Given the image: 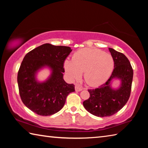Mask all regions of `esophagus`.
I'll list each match as a JSON object with an SVG mask.
<instances>
[{"label": "esophagus", "mask_w": 148, "mask_h": 148, "mask_svg": "<svg viewBox=\"0 0 148 148\" xmlns=\"http://www.w3.org/2000/svg\"><path fill=\"white\" fill-rule=\"evenodd\" d=\"M83 89V87H82L81 85H79L78 84H76L75 85V90L76 91H80Z\"/></svg>", "instance_id": "34e87169"}]
</instances>
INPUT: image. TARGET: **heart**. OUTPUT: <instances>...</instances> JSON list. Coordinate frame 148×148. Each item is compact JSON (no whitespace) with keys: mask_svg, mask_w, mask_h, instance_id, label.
I'll list each match as a JSON object with an SVG mask.
<instances>
[{"mask_svg":"<svg viewBox=\"0 0 148 148\" xmlns=\"http://www.w3.org/2000/svg\"><path fill=\"white\" fill-rule=\"evenodd\" d=\"M64 69L72 79H79L84 72V79L91 86L105 83L111 76L114 69V60L108 53L97 49L84 48L78 50L66 61Z\"/></svg>","mask_w":148,"mask_h":148,"instance_id":"obj_1","label":"heart"}]
</instances>
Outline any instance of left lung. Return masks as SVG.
Listing matches in <instances>:
<instances>
[{
  "mask_svg": "<svg viewBox=\"0 0 148 148\" xmlns=\"http://www.w3.org/2000/svg\"><path fill=\"white\" fill-rule=\"evenodd\" d=\"M109 51L114 60L111 76L98 88L88 89L90 97L83 102L89 113L101 117L112 116L126 104L131 95L133 77V70L127 57L112 48H109ZM114 79L121 82L117 89L111 87Z\"/></svg>",
  "mask_w": 148,
  "mask_h": 148,
  "instance_id": "obj_1",
  "label": "left lung"
}]
</instances>
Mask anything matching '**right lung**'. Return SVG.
Masks as SVG:
<instances>
[{"label":"right lung","instance_id":"right-lung-1","mask_svg":"<svg viewBox=\"0 0 148 148\" xmlns=\"http://www.w3.org/2000/svg\"><path fill=\"white\" fill-rule=\"evenodd\" d=\"M68 46L44 44L26 54L17 74L20 97L23 104L40 116H51L64 106L67 96L75 91L74 85L63 79L64 60L72 51ZM47 67L51 70L50 77L40 82L36 74Z\"/></svg>","mask_w":148,"mask_h":148}]
</instances>
